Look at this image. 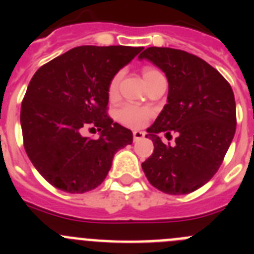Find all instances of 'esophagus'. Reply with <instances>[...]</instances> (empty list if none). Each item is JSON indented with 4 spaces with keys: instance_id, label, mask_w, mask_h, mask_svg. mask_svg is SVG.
I'll return each instance as SVG.
<instances>
[{
    "instance_id": "esophagus-1",
    "label": "esophagus",
    "mask_w": 254,
    "mask_h": 254,
    "mask_svg": "<svg viewBox=\"0 0 254 254\" xmlns=\"http://www.w3.org/2000/svg\"><path fill=\"white\" fill-rule=\"evenodd\" d=\"M132 134H133V141L141 140V138H143V136H145V133L141 131H133L132 132Z\"/></svg>"
}]
</instances>
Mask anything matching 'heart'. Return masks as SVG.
I'll return each instance as SVG.
<instances>
[{"label": "heart", "instance_id": "1", "mask_svg": "<svg viewBox=\"0 0 254 254\" xmlns=\"http://www.w3.org/2000/svg\"><path fill=\"white\" fill-rule=\"evenodd\" d=\"M142 75L147 85H151L156 78L161 77L163 73L156 68H154V67L146 66L142 68ZM121 78H122V72H117L109 81V85H108V95H109V98H114L118 93ZM151 116L152 111L150 108L141 107V105L132 104V103H126L117 112V117H118L120 122L122 125L127 126V127H131V128L142 127L151 118Z\"/></svg>", "mask_w": 254, "mask_h": 254}]
</instances>
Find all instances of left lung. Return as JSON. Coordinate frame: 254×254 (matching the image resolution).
Segmentation results:
<instances>
[{"mask_svg": "<svg viewBox=\"0 0 254 254\" xmlns=\"http://www.w3.org/2000/svg\"><path fill=\"white\" fill-rule=\"evenodd\" d=\"M138 58L151 61L169 82L168 104L147 128L154 152L142 170L164 193H190L215 176L234 137L233 89L216 68L186 51L150 47ZM160 131L177 133L176 143L164 144Z\"/></svg>", "mask_w": 254, "mask_h": 254, "instance_id": "1", "label": "left lung"}]
</instances>
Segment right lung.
Segmentation results:
<instances>
[{"label":"right lung","mask_w":254,"mask_h":254,"mask_svg":"<svg viewBox=\"0 0 254 254\" xmlns=\"http://www.w3.org/2000/svg\"><path fill=\"white\" fill-rule=\"evenodd\" d=\"M142 47L81 46L43 64L21 103L24 147L48 183L68 193L100 186L132 132L108 116V85ZM99 130V139L82 134Z\"/></svg>","instance_id":"1"}]
</instances>
